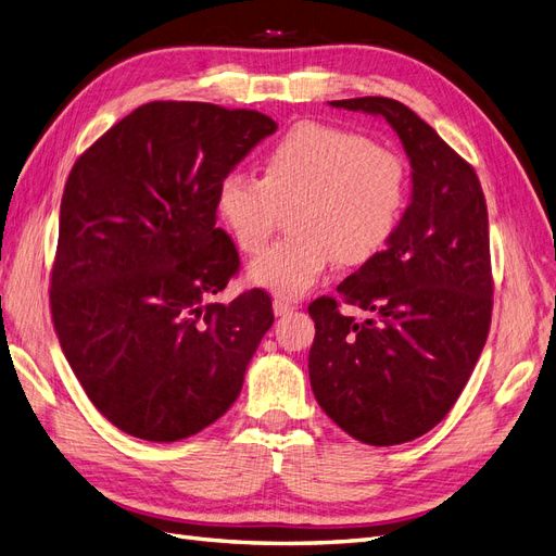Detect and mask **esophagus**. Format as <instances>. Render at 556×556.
Wrapping results in <instances>:
<instances>
[{"instance_id": "esophagus-1", "label": "esophagus", "mask_w": 556, "mask_h": 556, "mask_svg": "<svg viewBox=\"0 0 556 556\" xmlns=\"http://www.w3.org/2000/svg\"><path fill=\"white\" fill-rule=\"evenodd\" d=\"M294 311H296V306H294V304H290V301H285V299H274V313H276V317H282V315L294 313Z\"/></svg>"}]
</instances>
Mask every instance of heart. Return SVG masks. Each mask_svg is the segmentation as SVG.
Masks as SVG:
<instances>
[{"label": "heart", "instance_id": "b5f03b06", "mask_svg": "<svg viewBox=\"0 0 556 556\" xmlns=\"http://www.w3.org/2000/svg\"><path fill=\"white\" fill-rule=\"evenodd\" d=\"M294 237L248 266V280L278 299H299L327 268L364 266L390 245L408 204V166L364 134L299 123L266 150L260 178L229 174L215 211L237 245L255 255L290 206Z\"/></svg>", "mask_w": 556, "mask_h": 556}]
</instances>
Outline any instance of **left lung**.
<instances>
[{"instance_id": "1", "label": "left lung", "mask_w": 556, "mask_h": 556, "mask_svg": "<svg viewBox=\"0 0 556 556\" xmlns=\"http://www.w3.org/2000/svg\"><path fill=\"white\" fill-rule=\"evenodd\" d=\"M329 106L384 117L410 160L413 188L390 245L336 288L374 317L355 323L329 296L308 306L311 387L352 439L399 445L450 413L484 348L492 319L486 204L476 172L408 106L387 97Z\"/></svg>"}]
</instances>
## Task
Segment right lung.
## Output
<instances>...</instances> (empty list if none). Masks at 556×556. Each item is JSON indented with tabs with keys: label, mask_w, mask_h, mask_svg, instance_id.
Returning <instances> with one entry per match:
<instances>
[{
	"label": "right lung",
	"mask_w": 556,
	"mask_h": 556,
	"mask_svg": "<svg viewBox=\"0 0 556 556\" xmlns=\"http://www.w3.org/2000/svg\"><path fill=\"white\" fill-rule=\"evenodd\" d=\"M276 129L257 111L150 102L66 180L50 313L88 399L134 439L174 443L223 417L274 325L262 290L211 296L239 268L217 185Z\"/></svg>",
	"instance_id": "obj_1"
}]
</instances>
